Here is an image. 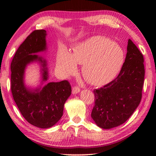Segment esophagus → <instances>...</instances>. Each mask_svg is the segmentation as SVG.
Instances as JSON below:
<instances>
[{
	"label": "esophagus",
	"mask_w": 156,
	"mask_h": 156,
	"mask_svg": "<svg viewBox=\"0 0 156 156\" xmlns=\"http://www.w3.org/2000/svg\"><path fill=\"white\" fill-rule=\"evenodd\" d=\"M80 89L77 86H75L73 87V88L72 89V94H78V92H80Z\"/></svg>",
	"instance_id": "1"
}]
</instances>
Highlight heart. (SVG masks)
Listing matches in <instances>:
<instances>
[{
	"label": "heart",
	"instance_id": "1",
	"mask_svg": "<svg viewBox=\"0 0 156 156\" xmlns=\"http://www.w3.org/2000/svg\"><path fill=\"white\" fill-rule=\"evenodd\" d=\"M125 61V52L119 44L102 36L78 43L72 54L65 47L58 52L57 68L63 76L73 73L76 62L84 64L83 74L89 83L101 85L113 80Z\"/></svg>",
	"mask_w": 156,
	"mask_h": 156
}]
</instances>
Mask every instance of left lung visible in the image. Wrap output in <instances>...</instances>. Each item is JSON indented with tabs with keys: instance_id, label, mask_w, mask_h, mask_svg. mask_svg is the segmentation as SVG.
Listing matches in <instances>:
<instances>
[{
	"instance_id": "1",
	"label": "left lung",
	"mask_w": 156,
	"mask_h": 156,
	"mask_svg": "<svg viewBox=\"0 0 156 156\" xmlns=\"http://www.w3.org/2000/svg\"><path fill=\"white\" fill-rule=\"evenodd\" d=\"M144 79L143 55L129 39L126 58L119 74L94 91L95 105L91 115L96 125L109 129L125 122L141 101Z\"/></svg>"
}]
</instances>
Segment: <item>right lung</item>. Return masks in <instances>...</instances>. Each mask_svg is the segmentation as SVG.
<instances>
[{"mask_svg":"<svg viewBox=\"0 0 156 156\" xmlns=\"http://www.w3.org/2000/svg\"><path fill=\"white\" fill-rule=\"evenodd\" d=\"M46 31L34 30L18 47L11 63V90L18 109L29 123L37 127L47 129L61 118L66 100L72 94L67 80L49 83L43 88L31 90L24 84L27 65L34 61L42 64L43 81L47 80L46 60L34 54L46 50Z\"/></svg>","mask_w":156,"mask_h":156,"instance_id":"add662e5","label":"right lung"}]
</instances>
